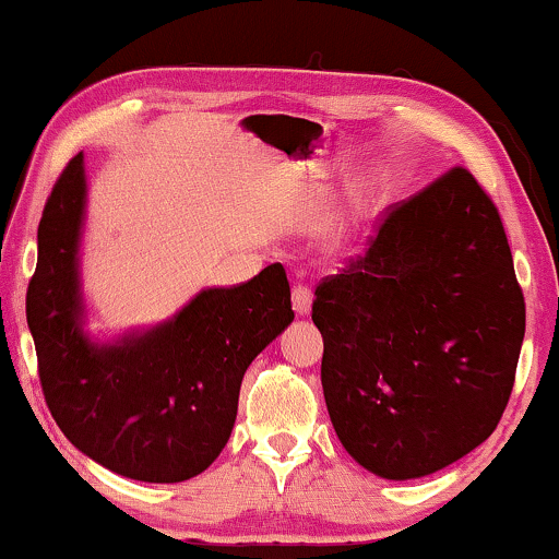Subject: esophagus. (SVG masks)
<instances>
[{"instance_id":"obj_1","label":"esophagus","mask_w":559,"mask_h":559,"mask_svg":"<svg viewBox=\"0 0 559 559\" xmlns=\"http://www.w3.org/2000/svg\"><path fill=\"white\" fill-rule=\"evenodd\" d=\"M310 308H312V293H310V287L295 285V287H293V310L297 312V316H308Z\"/></svg>"}]
</instances>
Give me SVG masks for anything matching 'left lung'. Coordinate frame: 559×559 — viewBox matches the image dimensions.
Listing matches in <instances>:
<instances>
[{
	"mask_svg": "<svg viewBox=\"0 0 559 559\" xmlns=\"http://www.w3.org/2000/svg\"><path fill=\"white\" fill-rule=\"evenodd\" d=\"M524 320L501 216L465 167L392 205L369 251L312 302L348 455L389 480L468 455L507 409Z\"/></svg>",
	"mask_w": 559,
	"mask_h": 559,
	"instance_id": "8db88e82",
	"label": "left lung"
}]
</instances>
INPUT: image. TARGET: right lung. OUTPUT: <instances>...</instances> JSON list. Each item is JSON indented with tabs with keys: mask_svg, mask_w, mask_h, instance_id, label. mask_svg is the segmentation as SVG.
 I'll return each instance as SVG.
<instances>
[{
	"mask_svg": "<svg viewBox=\"0 0 559 559\" xmlns=\"http://www.w3.org/2000/svg\"><path fill=\"white\" fill-rule=\"evenodd\" d=\"M86 170L60 173L37 226L27 325L45 402L91 461L147 484L203 473L231 438L249 364L293 323L289 282L270 264L236 287H209L150 331L114 343L83 333L79 247Z\"/></svg>",
	"mask_w": 559,
	"mask_h": 559,
	"instance_id": "obj_1",
	"label": "right lung"
}]
</instances>
